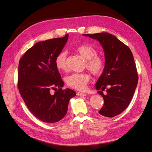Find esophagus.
Returning <instances> with one entry per match:
<instances>
[{
    "label": "esophagus",
    "mask_w": 152,
    "mask_h": 152,
    "mask_svg": "<svg viewBox=\"0 0 152 152\" xmlns=\"http://www.w3.org/2000/svg\"><path fill=\"white\" fill-rule=\"evenodd\" d=\"M76 94H77V95H79V96H86V94L83 93V92H77Z\"/></svg>",
    "instance_id": "esophagus-1"
}]
</instances>
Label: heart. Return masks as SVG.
Segmentation results:
<instances>
[{"label":"heart","instance_id":"1","mask_svg":"<svg viewBox=\"0 0 152 152\" xmlns=\"http://www.w3.org/2000/svg\"><path fill=\"white\" fill-rule=\"evenodd\" d=\"M75 51L86 60L84 68L88 69L95 76L100 75L105 68V60L102 57L97 55V50L89 44H83L77 46ZM67 53L61 51L58 53L55 58V65L58 71H66ZM90 80V76L86 73H73L65 78L67 85L77 91H83L86 89L87 83Z\"/></svg>","mask_w":152,"mask_h":152}]
</instances>
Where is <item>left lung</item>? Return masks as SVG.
I'll list each match as a JSON object with an SVG mask.
<instances>
[{"label": "left lung", "mask_w": 152, "mask_h": 152, "mask_svg": "<svg viewBox=\"0 0 152 152\" xmlns=\"http://www.w3.org/2000/svg\"><path fill=\"white\" fill-rule=\"evenodd\" d=\"M83 35L97 39L104 50L105 68L95 86L97 90H102L98 93L104 100L99 113L106 117H114L129 105L138 83V73L132 53L126 45L108 33ZM107 87V94L104 95L102 91Z\"/></svg>", "instance_id": "obj_1"}]
</instances>
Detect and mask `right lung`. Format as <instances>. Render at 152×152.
Here are the masks:
<instances>
[{
    "label": "right lung",
    "mask_w": 152,
    "mask_h": 152,
    "mask_svg": "<svg viewBox=\"0 0 152 152\" xmlns=\"http://www.w3.org/2000/svg\"><path fill=\"white\" fill-rule=\"evenodd\" d=\"M68 39L54 38L39 42L28 49L18 65V87L31 113L45 123H55L67 113L68 103L76 92L62 89L64 83L55 65V58ZM56 87L54 94L50 91Z\"/></svg>",
    "instance_id": "1"
}]
</instances>
